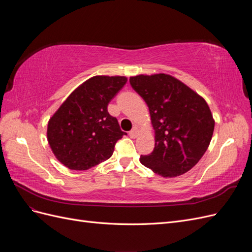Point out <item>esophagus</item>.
I'll return each mask as SVG.
<instances>
[{
  "instance_id": "34e87169",
  "label": "esophagus",
  "mask_w": 252,
  "mask_h": 252,
  "mask_svg": "<svg viewBox=\"0 0 252 252\" xmlns=\"http://www.w3.org/2000/svg\"><path fill=\"white\" fill-rule=\"evenodd\" d=\"M139 133H140V131H139V128L138 127H133L132 128V130L129 132V135H130V138H132V139H135L136 136L139 135Z\"/></svg>"
}]
</instances>
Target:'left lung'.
I'll list each match as a JSON object with an SVG mask.
<instances>
[{
  "label": "left lung",
  "instance_id": "obj_1",
  "mask_svg": "<svg viewBox=\"0 0 252 252\" xmlns=\"http://www.w3.org/2000/svg\"><path fill=\"white\" fill-rule=\"evenodd\" d=\"M129 82L146 102L155 129V149L140 162L163 178L186 173L202 158L215 130L207 102L170 74H139Z\"/></svg>",
  "mask_w": 252,
  "mask_h": 252
}]
</instances>
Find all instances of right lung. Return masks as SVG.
Instances as JSON below:
<instances>
[{
  "label": "right lung",
  "instance_id": "obj_1",
  "mask_svg": "<svg viewBox=\"0 0 252 252\" xmlns=\"http://www.w3.org/2000/svg\"><path fill=\"white\" fill-rule=\"evenodd\" d=\"M127 83L122 75H95L75 88L49 119L47 141L59 162L87 170L109 158L122 131L107 106Z\"/></svg>",
  "mask_w": 252,
  "mask_h": 252
}]
</instances>
